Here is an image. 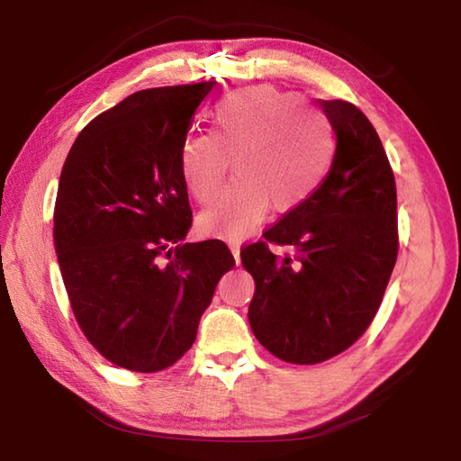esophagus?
Listing matches in <instances>:
<instances>
[{"instance_id": "esophagus-1", "label": "esophagus", "mask_w": 461, "mask_h": 461, "mask_svg": "<svg viewBox=\"0 0 461 461\" xmlns=\"http://www.w3.org/2000/svg\"><path fill=\"white\" fill-rule=\"evenodd\" d=\"M230 249H231L233 258H236V264H240V246L238 244H230Z\"/></svg>"}]
</instances>
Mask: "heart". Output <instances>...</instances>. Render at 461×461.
<instances>
[{"instance_id":"heart-1","label":"heart","mask_w":461,"mask_h":461,"mask_svg":"<svg viewBox=\"0 0 461 461\" xmlns=\"http://www.w3.org/2000/svg\"><path fill=\"white\" fill-rule=\"evenodd\" d=\"M333 152L323 113L303 107L294 93L256 85L215 105L213 134L193 131L183 140L178 167L193 197L212 203L233 160L238 178L199 225L209 236L241 238L258 228L270 205L278 213L301 207L321 185Z\"/></svg>"}]
</instances>
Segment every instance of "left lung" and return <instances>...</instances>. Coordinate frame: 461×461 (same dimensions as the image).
Masks as SVG:
<instances>
[{"mask_svg":"<svg viewBox=\"0 0 461 461\" xmlns=\"http://www.w3.org/2000/svg\"><path fill=\"white\" fill-rule=\"evenodd\" d=\"M338 136L317 191L240 249L256 283L248 317L278 360L311 366L346 352L376 317L399 256L396 185L376 130L354 104L319 101ZM268 243L293 245L276 257Z\"/></svg>","mask_w":461,"mask_h":461,"instance_id":"1","label":"left lung"}]
</instances>
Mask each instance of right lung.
<instances>
[{"mask_svg":"<svg viewBox=\"0 0 461 461\" xmlns=\"http://www.w3.org/2000/svg\"><path fill=\"white\" fill-rule=\"evenodd\" d=\"M215 81L131 93L77 136L60 173L54 248L85 338L120 368L160 372L189 352L203 311L236 267L193 223L178 167Z\"/></svg>","mask_w":461,"mask_h":461,"instance_id":"obj_1","label":"right lung"}]
</instances>
